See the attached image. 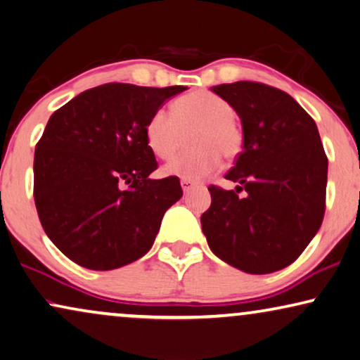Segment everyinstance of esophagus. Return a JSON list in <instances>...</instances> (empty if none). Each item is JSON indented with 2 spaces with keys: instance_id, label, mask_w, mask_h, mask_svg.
I'll return each instance as SVG.
<instances>
[{
  "instance_id": "esophagus-1",
  "label": "esophagus",
  "mask_w": 360,
  "mask_h": 360,
  "mask_svg": "<svg viewBox=\"0 0 360 360\" xmlns=\"http://www.w3.org/2000/svg\"><path fill=\"white\" fill-rule=\"evenodd\" d=\"M192 181H187V179H181V187H182V191L184 192H187V191H191L192 189Z\"/></svg>"
}]
</instances>
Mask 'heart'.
<instances>
[{
	"instance_id": "obj_1",
	"label": "heart",
	"mask_w": 360,
	"mask_h": 360,
	"mask_svg": "<svg viewBox=\"0 0 360 360\" xmlns=\"http://www.w3.org/2000/svg\"><path fill=\"white\" fill-rule=\"evenodd\" d=\"M166 110H156L146 122L145 136L150 150L158 158H169L181 145L182 135H189L192 150L181 153L165 165L166 176L200 181L214 174L220 156L233 161L243 150V130L233 119L229 101L210 91H194L178 98Z\"/></svg>"
}]
</instances>
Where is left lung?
<instances>
[{"mask_svg":"<svg viewBox=\"0 0 360 360\" xmlns=\"http://www.w3.org/2000/svg\"><path fill=\"white\" fill-rule=\"evenodd\" d=\"M241 119L243 151L225 178L235 191L210 186L200 217L212 252L248 274L292 264L320 230L328 158L316 124L292 96L252 81L214 86Z\"/></svg>","mask_w":360,"mask_h":360,"instance_id":"8db88e82","label":"left lung"}]
</instances>
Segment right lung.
I'll use <instances>...</instances> for the list:
<instances>
[{"label": "right lung", "instance_id": "add662e5", "mask_svg": "<svg viewBox=\"0 0 360 360\" xmlns=\"http://www.w3.org/2000/svg\"><path fill=\"white\" fill-rule=\"evenodd\" d=\"M186 86L109 83L78 94L49 119L34 155V200L44 231L73 262L110 271L153 246L179 179H151L148 119Z\"/></svg>", "mask_w": 360, "mask_h": 360}]
</instances>
